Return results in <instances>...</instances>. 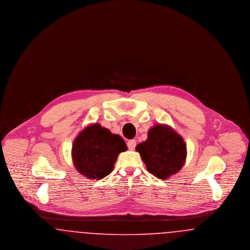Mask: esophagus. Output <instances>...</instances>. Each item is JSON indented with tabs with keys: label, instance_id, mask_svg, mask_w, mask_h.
<instances>
[{
	"label": "esophagus",
	"instance_id": "esophagus-1",
	"mask_svg": "<svg viewBox=\"0 0 250 250\" xmlns=\"http://www.w3.org/2000/svg\"><path fill=\"white\" fill-rule=\"evenodd\" d=\"M136 145H137V143H136L135 140H131V141L127 142V147H128L129 150H134Z\"/></svg>",
	"mask_w": 250,
	"mask_h": 250
}]
</instances>
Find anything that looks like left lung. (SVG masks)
<instances>
[{"label": "left lung", "instance_id": "8db88e82", "mask_svg": "<svg viewBox=\"0 0 250 250\" xmlns=\"http://www.w3.org/2000/svg\"><path fill=\"white\" fill-rule=\"evenodd\" d=\"M147 170L157 178L166 180L177 173L187 158L183 138L166 125H155L148 131V139L137 145Z\"/></svg>", "mask_w": 250, "mask_h": 250}]
</instances>
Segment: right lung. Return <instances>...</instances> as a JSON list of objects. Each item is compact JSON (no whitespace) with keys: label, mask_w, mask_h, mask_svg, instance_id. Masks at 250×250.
<instances>
[{"label":"right lung","mask_w":250,"mask_h":250,"mask_svg":"<svg viewBox=\"0 0 250 250\" xmlns=\"http://www.w3.org/2000/svg\"><path fill=\"white\" fill-rule=\"evenodd\" d=\"M126 150L119 135L94 124L85 127L74 141L72 158L80 173L91 180H99L112 171L120 153Z\"/></svg>","instance_id":"add662e5"}]
</instances>
